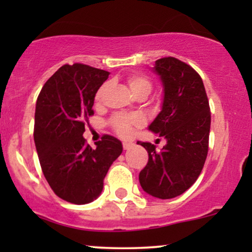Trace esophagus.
<instances>
[{
  "instance_id": "obj_1",
  "label": "esophagus",
  "mask_w": 252,
  "mask_h": 252,
  "mask_svg": "<svg viewBox=\"0 0 252 252\" xmlns=\"http://www.w3.org/2000/svg\"><path fill=\"white\" fill-rule=\"evenodd\" d=\"M132 146H134V144H132L131 142H123V149H124V150L130 149Z\"/></svg>"
}]
</instances>
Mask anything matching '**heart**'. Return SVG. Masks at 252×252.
<instances>
[{
	"instance_id": "b5f03b06",
	"label": "heart",
	"mask_w": 252,
	"mask_h": 252,
	"mask_svg": "<svg viewBox=\"0 0 252 252\" xmlns=\"http://www.w3.org/2000/svg\"><path fill=\"white\" fill-rule=\"evenodd\" d=\"M106 84L97 91L96 102H100L104 92L106 90ZM128 86L132 94H146L147 96L152 91V82L148 77L141 73L130 74L128 77ZM142 124V118L137 115H117L112 118V126L121 136H128L131 132L132 126H137Z\"/></svg>"
}]
</instances>
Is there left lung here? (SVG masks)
I'll return each mask as SVG.
<instances>
[{"label":"left lung","instance_id":"left-lung-1","mask_svg":"<svg viewBox=\"0 0 252 252\" xmlns=\"http://www.w3.org/2000/svg\"><path fill=\"white\" fill-rule=\"evenodd\" d=\"M153 72L162 85V105L148 130L166 140L161 152L149 142V160L138 180L142 189L158 199L182 194L200 175L209 150L211 112L200 76L173 57L155 62Z\"/></svg>","mask_w":252,"mask_h":252}]
</instances>
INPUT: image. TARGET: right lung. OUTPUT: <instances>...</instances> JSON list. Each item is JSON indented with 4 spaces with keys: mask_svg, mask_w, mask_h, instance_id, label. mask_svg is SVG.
Returning <instances> with one entry per match:
<instances>
[{
    "mask_svg": "<svg viewBox=\"0 0 252 252\" xmlns=\"http://www.w3.org/2000/svg\"><path fill=\"white\" fill-rule=\"evenodd\" d=\"M109 74L83 63L63 65L36 100L34 142L43 175L53 192L72 204L96 200L110 166L122 154V142L114 136H104L96 148L83 137L94 96Z\"/></svg>",
    "mask_w": 252,
    "mask_h": 252,
    "instance_id": "right-lung-1",
    "label": "right lung"
}]
</instances>
